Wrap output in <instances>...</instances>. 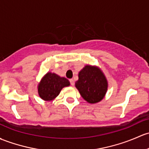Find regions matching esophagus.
<instances>
[{
  "label": "esophagus",
  "mask_w": 149,
  "mask_h": 149,
  "mask_svg": "<svg viewBox=\"0 0 149 149\" xmlns=\"http://www.w3.org/2000/svg\"><path fill=\"white\" fill-rule=\"evenodd\" d=\"M69 81H70V85H71V86H74V84H75L74 80H73V79H70V80H69Z\"/></svg>",
  "instance_id": "obj_1"
}]
</instances>
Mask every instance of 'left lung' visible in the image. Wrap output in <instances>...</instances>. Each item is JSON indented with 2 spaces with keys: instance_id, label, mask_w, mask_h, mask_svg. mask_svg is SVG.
<instances>
[{
  "instance_id": "1",
  "label": "left lung",
  "mask_w": 149,
  "mask_h": 149,
  "mask_svg": "<svg viewBox=\"0 0 149 149\" xmlns=\"http://www.w3.org/2000/svg\"><path fill=\"white\" fill-rule=\"evenodd\" d=\"M76 87L87 102L95 103L101 101L104 97L107 91L108 83L99 68L86 65L79 72Z\"/></svg>"
}]
</instances>
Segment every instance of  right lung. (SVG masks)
I'll return each mask as SVG.
<instances>
[{"label": "right lung", "mask_w": 149, "mask_h": 149, "mask_svg": "<svg viewBox=\"0 0 149 149\" xmlns=\"http://www.w3.org/2000/svg\"><path fill=\"white\" fill-rule=\"evenodd\" d=\"M70 82L65 78H61L56 73H48L38 84V94L42 99L51 101L60 93L63 87L68 86Z\"/></svg>", "instance_id": "add662e5"}]
</instances>
